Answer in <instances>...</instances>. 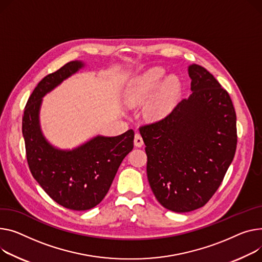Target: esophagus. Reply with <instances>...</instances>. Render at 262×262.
<instances>
[{
	"label": "esophagus",
	"mask_w": 262,
	"mask_h": 262,
	"mask_svg": "<svg viewBox=\"0 0 262 262\" xmlns=\"http://www.w3.org/2000/svg\"><path fill=\"white\" fill-rule=\"evenodd\" d=\"M135 145L137 147H141L143 145V139H142L141 135L139 134V133H137L135 135Z\"/></svg>",
	"instance_id": "34e87169"
}]
</instances>
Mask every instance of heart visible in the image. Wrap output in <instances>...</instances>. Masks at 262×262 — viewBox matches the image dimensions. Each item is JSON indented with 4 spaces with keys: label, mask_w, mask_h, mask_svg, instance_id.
<instances>
[{
    "label": "heart",
    "mask_w": 262,
    "mask_h": 262,
    "mask_svg": "<svg viewBox=\"0 0 262 262\" xmlns=\"http://www.w3.org/2000/svg\"><path fill=\"white\" fill-rule=\"evenodd\" d=\"M165 76L162 67H154L133 82L128 91V100L132 103H141L150 98ZM181 91V83L176 76L167 77L162 83L158 95L150 104L148 114L160 119L167 116L175 106Z\"/></svg>",
    "instance_id": "obj_1"
}]
</instances>
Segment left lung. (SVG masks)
I'll return each mask as SVG.
<instances>
[{
    "mask_svg": "<svg viewBox=\"0 0 262 262\" xmlns=\"http://www.w3.org/2000/svg\"><path fill=\"white\" fill-rule=\"evenodd\" d=\"M191 95L165 118L143 125L146 172L157 200L176 213L205 205L220 186L237 146L229 93L200 65L188 66Z\"/></svg>",
    "mask_w": 262,
    "mask_h": 262,
    "instance_id": "1",
    "label": "left lung"
}]
</instances>
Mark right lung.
<instances>
[{
  "instance_id": "1",
  "label": "right lung",
  "mask_w": 262,
  "mask_h": 262,
  "mask_svg": "<svg viewBox=\"0 0 262 262\" xmlns=\"http://www.w3.org/2000/svg\"><path fill=\"white\" fill-rule=\"evenodd\" d=\"M83 66L81 61L68 62L43 78L30 95L22 120L33 178L52 200L74 211L91 210L106 196L122 160L134 148L135 136L133 129L116 137L97 136L73 150L47 142L39 122L42 98Z\"/></svg>"
}]
</instances>
